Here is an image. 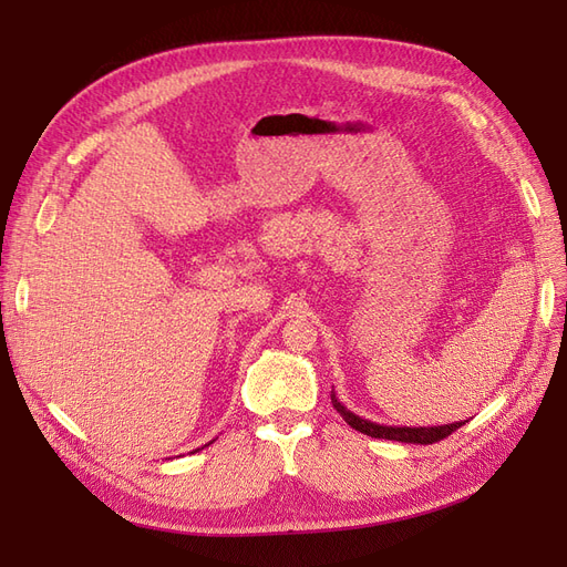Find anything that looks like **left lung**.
Segmentation results:
<instances>
[{
	"instance_id": "obj_1",
	"label": "left lung",
	"mask_w": 567,
	"mask_h": 567,
	"mask_svg": "<svg viewBox=\"0 0 567 567\" xmlns=\"http://www.w3.org/2000/svg\"><path fill=\"white\" fill-rule=\"evenodd\" d=\"M331 402L338 414L346 419L348 425H352L354 431L364 433L369 437H379V440H398V442H411V444H433L440 442L447 435H452L454 431H458L461 425H466L468 421H456V423H447V425H419V427H409V425H383V423H373L367 421L362 416H357L354 411H350L346 404H342L336 392L331 390Z\"/></svg>"
}]
</instances>
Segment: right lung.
Returning <instances> with one entry per match:
<instances>
[{
    "label": "right lung",
    "instance_id": "1",
    "mask_svg": "<svg viewBox=\"0 0 567 567\" xmlns=\"http://www.w3.org/2000/svg\"><path fill=\"white\" fill-rule=\"evenodd\" d=\"M208 444H210V442H208ZM208 444H205V447H208Z\"/></svg>",
    "mask_w": 567,
    "mask_h": 567
}]
</instances>
